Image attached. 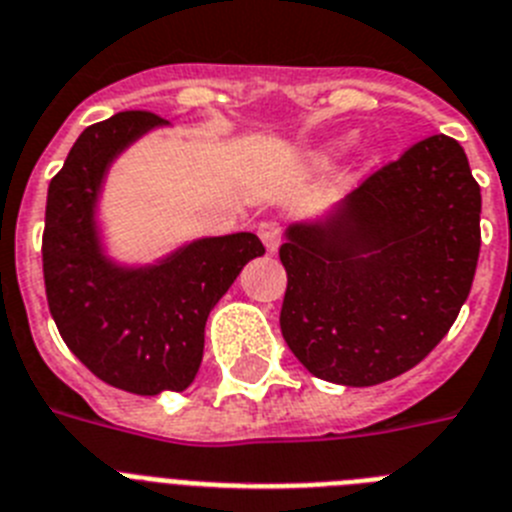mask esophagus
Here are the masks:
<instances>
[{
	"instance_id": "esophagus-1",
	"label": "esophagus",
	"mask_w": 512,
	"mask_h": 512,
	"mask_svg": "<svg viewBox=\"0 0 512 512\" xmlns=\"http://www.w3.org/2000/svg\"><path fill=\"white\" fill-rule=\"evenodd\" d=\"M257 237L262 239L265 250L275 252L278 250V244H281V226L275 224V221H262V224L257 226Z\"/></svg>"
}]
</instances>
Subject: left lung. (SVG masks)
Returning <instances> with one entry per match:
<instances>
[{"label":"left lung","instance_id":"left-lung-1","mask_svg":"<svg viewBox=\"0 0 512 512\" xmlns=\"http://www.w3.org/2000/svg\"><path fill=\"white\" fill-rule=\"evenodd\" d=\"M482 193L459 141H417L311 221L286 229L281 332L342 386L410 371L446 337L479 260Z\"/></svg>","mask_w":512,"mask_h":512}]
</instances>
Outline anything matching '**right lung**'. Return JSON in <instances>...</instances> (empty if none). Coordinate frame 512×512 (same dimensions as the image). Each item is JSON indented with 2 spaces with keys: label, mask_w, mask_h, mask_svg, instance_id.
<instances>
[{
  "label": "right lung",
  "mask_w": 512,
  "mask_h": 512,
  "mask_svg": "<svg viewBox=\"0 0 512 512\" xmlns=\"http://www.w3.org/2000/svg\"><path fill=\"white\" fill-rule=\"evenodd\" d=\"M162 126L159 115L126 110L84 128L48 185L43 229L48 309L66 348L97 379L141 397L193 384L208 314L244 265L265 255L250 231L193 239L149 265L105 252L97 203L110 164Z\"/></svg>",
  "instance_id": "right-lung-1"
}]
</instances>
